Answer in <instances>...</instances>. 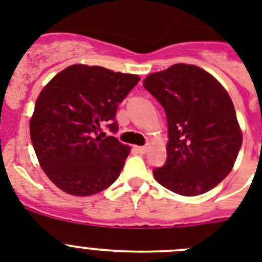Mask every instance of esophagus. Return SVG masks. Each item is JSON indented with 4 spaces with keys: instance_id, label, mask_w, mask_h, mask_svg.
<instances>
[{
    "instance_id": "34e87169",
    "label": "esophagus",
    "mask_w": 262,
    "mask_h": 262,
    "mask_svg": "<svg viewBox=\"0 0 262 262\" xmlns=\"http://www.w3.org/2000/svg\"><path fill=\"white\" fill-rule=\"evenodd\" d=\"M149 150V145H144V146H138V151L145 155V153H148Z\"/></svg>"
}]
</instances>
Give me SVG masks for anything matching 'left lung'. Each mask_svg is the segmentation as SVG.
Returning a JSON list of instances; mask_svg holds the SVG:
<instances>
[{
  "label": "left lung",
  "instance_id": "obj_1",
  "mask_svg": "<svg viewBox=\"0 0 262 262\" xmlns=\"http://www.w3.org/2000/svg\"><path fill=\"white\" fill-rule=\"evenodd\" d=\"M168 122L166 162L156 181L181 195L213 189L232 170L243 135L229 94L201 68L176 63L144 80Z\"/></svg>",
  "mask_w": 262,
  "mask_h": 262
}]
</instances>
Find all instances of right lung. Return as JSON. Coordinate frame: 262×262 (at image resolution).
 Returning a JSON list of instances; mask_svg holds the SVG:
<instances>
[{
    "label": "right lung",
    "instance_id": "1",
    "mask_svg": "<svg viewBox=\"0 0 262 262\" xmlns=\"http://www.w3.org/2000/svg\"><path fill=\"white\" fill-rule=\"evenodd\" d=\"M140 81L135 74L102 67L72 65L39 93L30 120V140L39 165L56 186L92 195L118 179L130 148L102 125L118 130V105Z\"/></svg>",
    "mask_w": 262,
    "mask_h": 262
}]
</instances>
